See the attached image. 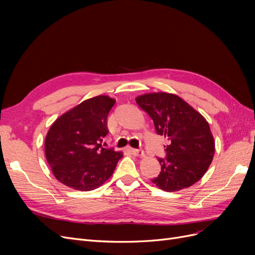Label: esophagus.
<instances>
[{
    "instance_id": "obj_1",
    "label": "esophagus",
    "mask_w": 255,
    "mask_h": 255,
    "mask_svg": "<svg viewBox=\"0 0 255 255\" xmlns=\"http://www.w3.org/2000/svg\"><path fill=\"white\" fill-rule=\"evenodd\" d=\"M128 152H130L132 154L136 156H142L143 155V150L142 149H133V148H128Z\"/></svg>"
}]
</instances>
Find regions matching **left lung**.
Here are the masks:
<instances>
[{
    "label": "left lung",
    "instance_id": "8db88e82",
    "mask_svg": "<svg viewBox=\"0 0 255 255\" xmlns=\"http://www.w3.org/2000/svg\"><path fill=\"white\" fill-rule=\"evenodd\" d=\"M154 122L156 133L167 138L166 156L158 157L159 174L152 182L165 191H177L198 182L210 167L215 142L201 114L180 97L166 92L136 98Z\"/></svg>",
    "mask_w": 255,
    "mask_h": 255
}]
</instances>
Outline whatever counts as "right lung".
Returning a JSON list of instances; mask_svg holds the SVG:
<instances>
[{"label":"right lung","mask_w":255,"mask_h":255,"mask_svg":"<svg viewBox=\"0 0 255 255\" xmlns=\"http://www.w3.org/2000/svg\"><path fill=\"white\" fill-rule=\"evenodd\" d=\"M114 104L115 100L107 96L88 99L60 116L50 128L45 157L53 174L66 186L94 190L114 173L123 154L102 145Z\"/></svg>","instance_id":"obj_1"}]
</instances>
